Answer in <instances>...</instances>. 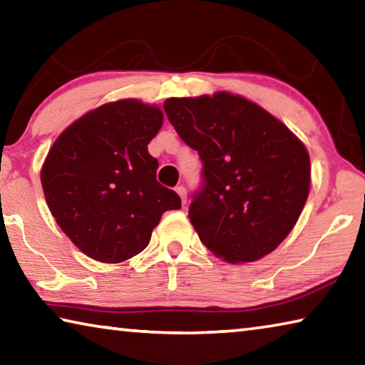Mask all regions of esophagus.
Masks as SVG:
<instances>
[{
    "label": "esophagus",
    "mask_w": 365,
    "mask_h": 365,
    "mask_svg": "<svg viewBox=\"0 0 365 365\" xmlns=\"http://www.w3.org/2000/svg\"><path fill=\"white\" fill-rule=\"evenodd\" d=\"M175 191L178 193V196H180V200L183 205H187V188L183 187V185H178V187L175 188Z\"/></svg>",
    "instance_id": "obj_1"
}]
</instances>
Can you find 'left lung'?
Segmentation results:
<instances>
[{
    "label": "left lung",
    "instance_id": "left-lung-1",
    "mask_svg": "<svg viewBox=\"0 0 365 365\" xmlns=\"http://www.w3.org/2000/svg\"><path fill=\"white\" fill-rule=\"evenodd\" d=\"M164 110L202 163L188 209L201 243L232 264L267 256L306 205L311 163L304 145L267 110L225 91L169 98Z\"/></svg>",
    "mask_w": 365,
    "mask_h": 365
}]
</instances>
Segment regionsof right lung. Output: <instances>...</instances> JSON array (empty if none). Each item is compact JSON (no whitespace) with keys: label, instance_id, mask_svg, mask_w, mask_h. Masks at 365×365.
<instances>
[{"label":"right lung","instance_id":"add662e5","mask_svg":"<svg viewBox=\"0 0 365 365\" xmlns=\"http://www.w3.org/2000/svg\"><path fill=\"white\" fill-rule=\"evenodd\" d=\"M160 125V109L120 100L80 117L48 153L41 187L49 211L95 261L138 255L160 215L182 207L180 196L156 180L159 163L148 153Z\"/></svg>","mask_w":365,"mask_h":365}]
</instances>
